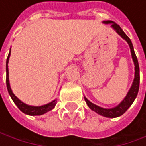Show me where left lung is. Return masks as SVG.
<instances>
[{"instance_id":"1","label":"left lung","mask_w":146,"mask_h":146,"mask_svg":"<svg viewBox=\"0 0 146 146\" xmlns=\"http://www.w3.org/2000/svg\"><path fill=\"white\" fill-rule=\"evenodd\" d=\"M103 23L106 24H111V27L116 31L117 34L119 35L129 45L130 49H131V57L134 62V66H135V75H134V80L132 82V85L129 90V92H127L126 96L125 97V99L115 107H112L110 109H106V108H103L100 107L95 104L92 103L91 101H89L86 97H85V100L87 104V106H89V108L91 110H92L93 111L97 112L100 115L106 117V118H117L119 117L128 110V108L131 106V104L133 103L134 100L136 99L137 95H138V92H139V62H138V59L137 56L135 54V52L133 49V46L132 43L131 41V40L129 39V37L125 34V32L122 30V28L115 22H113L111 21H103Z\"/></svg>"}]
</instances>
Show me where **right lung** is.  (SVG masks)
Wrapping results in <instances>:
<instances>
[{"mask_svg":"<svg viewBox=\"0 0 146 146\" xmlns=\"http://www.w3.org/2000/svg\"><path fill=\"white\" fill-rule=\"evenodd\" d=\"M11 50V48H10ZM9 56H10V52L8 54L7 59V63H6V72H7V77H6V83H7V88L8 91V93L10 97L12 98L13 101L15 102V104L18 106V108L25 114H27V115H31V116H38V115H42V114L53 110L57 103L56 100H53L52 102L40 106H28L25 103H23L22 101H21L15 94L14 92L11 90V87H10V84H9V79H8V60H9Z\"/></svg>","mask_w":146,"mask_h":146,"instance_id":"obj_1","label":"right lung"}]
</instances>
